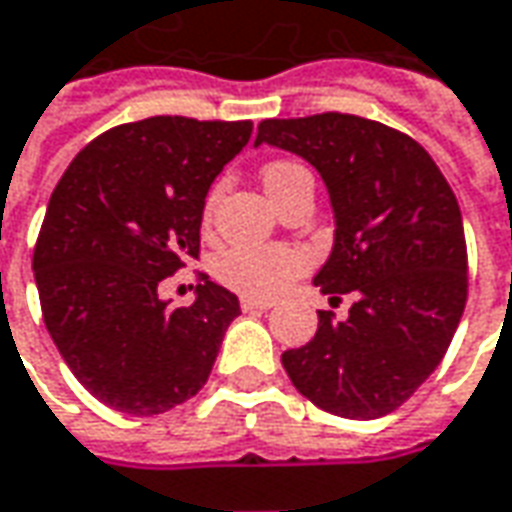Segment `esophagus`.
Masks as SVG:
<instances>
[{
  "instance_id": "34e87169",
  "label": "esophagus",
  "mask_w": 512,
  "mask_h": 512,
  "mask_svg": "<svg viewBox=\"0 0 512 512\" xmlns=\"http://www.w3.org/2000/svg\"><path fill=\"white\" fill-rule=\"evenodd\" d=\"M241 308H243V311H269L271 302L269 300H255V297H241Z\"/></svg>"
}]
</instances>
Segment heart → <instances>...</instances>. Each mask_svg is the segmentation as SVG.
Returning a JSON list of instances; mask_svg holds the SVG:
<instances>
[{"instance_id":"heart-1","label":"heart","mask_w":512,"mask_h":512,"mask_svg":"<svg viewBox=\"0 0 512 512\" xmlns=\"http://www.w3.org/2000/svg\"><path fill=\"white\" fill-rule=\"evenodd\" d=\"M297 162H269L263 168V184L271 198L283 193L288 182L302 173ZM308 266V255L294 246H229L215 257V277L232 291L255 300H269L280 294L302 269Z\"/></svg>"}]
</instances>
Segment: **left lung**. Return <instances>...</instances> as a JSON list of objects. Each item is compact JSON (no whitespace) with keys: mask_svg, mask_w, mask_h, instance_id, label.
Instances as JSON below:
<instances>
[{"mask_svg":"<svg viewBox=\"0 0 512 512\" xmlns=\"http://www.w3.org/2000/svg\"><path fill=\"white\" fill-rule=\"evenodd\" d=\"M308 159L325 179L336 241L314 283L353 294L344 322L319 311L314 339L285 350L300 395L330 415L395 412L443 361L468 300V249L446 176L409 134L356 114L263 120L255 145Z\"/></svg>","mask_w":512,"mask_h":512,"instance_id":"8db88e82","label":"left lung"}]
</instances>
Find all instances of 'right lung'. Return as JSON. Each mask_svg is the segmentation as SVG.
<instances>
[{"label":"right lung","instance_id":"add662e5","mask_svg":"<svg viewBox=\"0 0 512 512\" xmlns=\"http://www.w3.org/2000/svg\"><path fill=\"white\" fill-rule=\"evenodd\" d=\"M252 120L148 117L95 137L52 190L33 249L44 325L83 387L151 417L207 384L238 297L198 271L196 302L159 283L198 260L204 198Z\"/></svg>","mask_w":512,"mask_h":512}]
</instances>
